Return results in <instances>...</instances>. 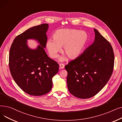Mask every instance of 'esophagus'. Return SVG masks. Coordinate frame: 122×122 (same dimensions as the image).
I'll list each match as a JSON object with an SVG mask.
<instances>
[{
    "label": "esophagus",
    "mask_w": 122,
    "mask_h": 122,
    "mask_svg": "<svg viewBox=\"0 0 122 122\" xmlns=\"http://www.w3.org/2000/svg\"><path fill=\"white\" fill-rule=\"evenodd\" d=\"M59 67H60V69H63L64 68L65 65H64V64H60Z\"/></svg>",
    "instance_id": "esophagus-1"
}]
</instances>
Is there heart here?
Segmentation results:
<instances>
[{
	"instance_id": "heart-1",
	"label": "heart",
	"mask_w": 122,
	"mask_h": 122,
	"mask_svg": "<svg viewBox=\"0 0 122 122\" xmlns=\"http://www.w3.org/2000/svg\"><path fill=\"white\" fill-rule=\"evenodd\" d=\"M53 39L49 38L46 42L48 52L52 58H56L63 46V52L70 59L77 58L81 54L88 39L86 32L72 29H62L55 30L52 35ZM66 59L63 56L61 61Z\"/></svg>"
}]
</instances>
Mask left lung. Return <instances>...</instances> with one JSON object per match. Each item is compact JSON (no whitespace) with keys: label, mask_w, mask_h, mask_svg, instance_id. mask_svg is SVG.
I'll return each instance as SVG.
<instances>
[{"label":"left lung","mask_w":122,"mask_h":122,"mask_svg":"<svg viewBox=\"0 0 122 122\" xmlns=\"http://www.w3.org/2000/svg\"><path fill=\"white\" fill-rule=\"evenodd\" d=\"M94 30L93 42L65 67L69 91L81 99L98 93L110 79L114 68V54L111 44L97 29Z\"/></svg>","instance_id":"1"}]
</instances>
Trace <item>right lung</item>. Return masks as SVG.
I'll return each mask as SVG.
<instances>
[{
  "label": "right lung",
  "mask_w": 122,
  "mask_h": 122,
  "mask_svg": "<svg viewBox=\"0 0 122 122\" xmlns=\"http://www.w3.org/2000/svg\"><path fill=\"white\" fill-rule=\"evenodd\" d=\"M47 24L29 28L17 36L10 49L9 65L14 81L30 95L41 96L49 92L52 87V78L59 70V65L48 57L44 50L48 29ZM28 39H34L40 45L30 48Z\"/></svg>",
  "instance_id": "right-lung-1"
}]
</instances>
